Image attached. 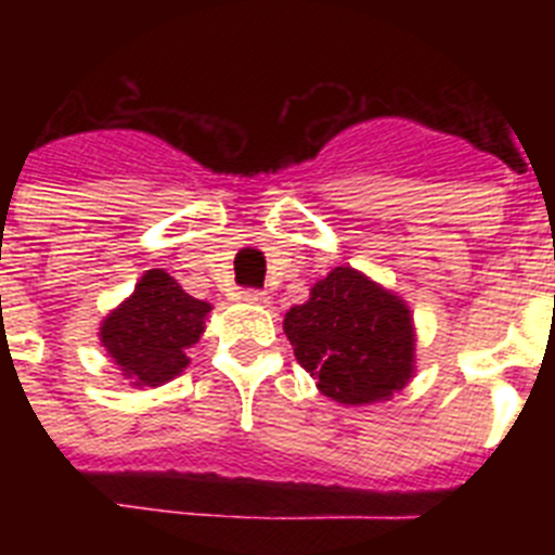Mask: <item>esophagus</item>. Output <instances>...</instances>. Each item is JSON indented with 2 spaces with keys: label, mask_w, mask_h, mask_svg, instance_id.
Returning a JSON list of instances; mask_svg holds the SVG:
<instances>
[{
  "label": "esophagus",
  "mask_w": 555,
  "mask_h": 555,
  "mask_svg": "<svg viewBox=\"0 0 555 555\" xmlns=\"http://www.w3.org/2000/svg\"><path fill=\"white\" fill-rule=\"evenodd\" d=\"M242 300L249 302V306H267L269 294L261 292V288H247V292H242Z\"/></svg>",
  "instance_id": "34e87169"
}]
</instances>
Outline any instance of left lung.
Here are the masks:
<instances>
[{"label": "left lung", "instance_id": "8db88e82", "mask_svg": "<svg viewBox=\"0 0 555 555\" xmlns=\"http://www.w3.org/2000/svg\"><path fill=\"white\" fill-rule=\"evenodd\" d=\"M283 331L317 389L341 405L389 400L414 377L409 306L352 267L313 283L311 297L286 313Z\"/></svg>", "mask_w": 555, "mask_h": 555}]
</instances>
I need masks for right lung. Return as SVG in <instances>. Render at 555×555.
<instances>
[{
  "label": "right lung",
  "instance_id": "1",
  "mask_svg": "<svg viewBox=\"0 0 555 555\" xmlns=\"http://www.w3.org/2000/svg\"><path fill=\"white\" fill-rule=\"evenodd\" d=\"M208 311L169 272L150 269L102 320L100 341L132 386H160L189 366L185 350L203 336Z\"/></svg>",
  "mask_w": 555,
  "mask_h": 555
}]
</instances>
